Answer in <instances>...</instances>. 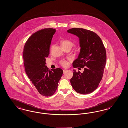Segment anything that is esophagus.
Masks as SVG:
<instances>
[{
    "instance_id": "esophagus-1",
    "label": "esophagus",
    "mask_w": 128,
    "mask_h": 128,
    "mask_svg": "<svg viewBox=\"0 0 128 128\" xmlns=\"http://www.w3.org/2000/svg\"><path fill=\"white\" fill-rule=\"evenodd\" d=\"M66 71H68L67 70H63V73H66Z\"/></svg>"
}]
</instances>
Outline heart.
I'll return each instance as SVG.
<instances>
[{
	"label": "heart",
	"instance_id": "1",
	"mask_svg": "<svg viewBox=\"0 0 128 128\" xmlns=\"http://www.w3.org/2000/svg\"><path fill=\"white\" fill-rule=\"evenodd\" d=\"M60 44H61L62 47H67V46H70V47H72V46L73 44L72 42L70 40H65V39H62L61 40ZM61 64H62V65L63 66H66L68 65V62L66 60L62 61L61 62Z\"/></svg>",
	"mask_w": 128,
	"mask_h": 128
}]
</instances>
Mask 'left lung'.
<instances>
[{"mask_svg":"<svg viewBox=\"0 0 128 128\" xmlns=\"http://www.w3.org/2000/svg\"><path fill=\"white\" fill-rule=\"evenodd\" d=\"M67 32L76 36L80 41V53L73 62V66L84 68L83 73L73 70L71 86L77 93H92L102 79L106 62V48L100 37L92 31L74 28Z\"/></svg>","mask_w":128,"mask_h":128,"instance_id":"1","label":"left lung"}]
</instances>
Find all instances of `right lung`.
<instances>
[{"instance_id": "obj_1", "label": "right lung", "mask_w": 128, "mask_h": 128, "mask_svg": "<svg viewBox=\"0 0 128 128\" xmlns=\"http://www.w3.org/2000/svg\"><path fill=\"white\" fill-rule=\"evenodd\" d=\"M55 32L52 28H45L35 32L27 40L23 50L28 77L39 93L45 96H51L56 92L63 72L60 68L50 70L45 65Z\"/></svg>"}]
</instances>
